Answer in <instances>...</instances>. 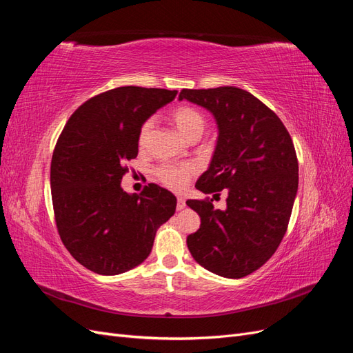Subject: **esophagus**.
<instances>
[{"label": "esophagus", "mask_w": 353, "mask_h": 353, "mask_svg": "<svg viewBox=\"0 0 353 353\" xmlns=\"http://www.w3.org/2000/svg\"><path fill=\"white\" fill-rule=\"evenodd\" d=\"M185 208V199L184 197H178L176 199V210H181Z\"/></svg>", "instance_id": "1"}]
</instances>
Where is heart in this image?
<instances>
[{
	"mask_svg": "<svg viewBox=\"0 0 353 353\" xmlns=\"http://www.w3.org/2000/svg\"><path fill=\"white\" fill-rule=\"evenodd\" d=\"M170 119L174 121L179 132L183 134L187 140L199 137L205 131L206 126V117L199 109L193 108L188 104H181L178 108L172 109L170 112ZM154 126V121L152 117L145 119L140 130H138V145L141 148H145L148 141H150L152 131ZM196 174V166L191 163L184 165H170L165 163L156 168V176L162 184L172 190H183L190 183L191 176Z\"/></svg>",
	"mask_w": 353,
	"mask_h": 353,
	"instance_id": "1",
	"label": "heart"
}]
</instances>
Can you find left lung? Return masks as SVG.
Returning <instances> with one entry per match:
<instances>
[{
    "instance_id": "left-lung-1",
    "label": "left lung",
    "mask_w": 353,
    "mask_h": 353,
    "mask_svg": "<svg viewBox=\"0 0 353 353\" xmlns=\"http://www.w3.org/2000/svg\"><path fill=\"white\" fill-rule=\"evenodd\" d=\"M184 99L208 109L219 130L196 188L228 193L225 210L213 208L209 197L187 200L201 221L187 237L188 250L208 271L243 279L271 258L287 231L299 184L292 137L268 105L241 88L183 90Z\"/></svg>"
}]
</instances>
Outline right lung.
<instances>
[{
  "label": "right lung",
  "instance_id": "add662e5",
  "mask_svg": "<svg viewBox=\"0 0 353 353\" xmlns=\"http://www.w3.org/2000/svg\"><path fill=\"white\" fill-rule=\"evenodd\" d=\"M178 91L119 87L85 101L63 128L51 159V199L59 236L85 268L116 275L150 254L176 197L148 184L128 194L125 163L138 154V130Z\"/></svg>",
  "mask_w": 353,
  "mask_h": 353
}]
</instances>
